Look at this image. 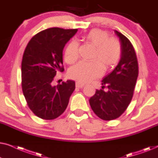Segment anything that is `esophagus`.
I'll list each match as a JSON object with an SVG mask.
<instances>
[{
	"label": "esophagus",
	"instance_id": "obj_1",
	"mask_svg": "<svg viewBox=\"0 0 158 158\" xmlns=\"http://www.w3.org/2000/svg\"><path fill=\"white\" fill-rule=\"evenodd\" d=\"M75 86H76L77 88H83V86H84V84L81 83H79V82H77L76 84H75Z\"/></svg>",
	"mask_w": 158,
	"mask_h": 158
}]
</instances>
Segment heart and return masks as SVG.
Wrapping results in <instances>:
<instances>
[{
  "instance_id": "heart-1",
  "label": "heart",
  "mask_w": 158,
  "mask_h": 158,
  "mask_svg": "<svg viewBox=\"0 0 158 158\" xmlns=\"http://www.w3.org/2000/svg\"><path fill=\"white\" fill-rule=\"evenodd\" d=\"M86 43L94 47L90 62H81L73 66L68 71L71 79L88 83L100 76L103 70L113 68L119 61L122 55V46L116 38L109 37L108 32L103 30L92 29L84 36ZM78 57V44L75 41L70 42L64 51V60L69 64L76 61Z\"/></svg>"
}]
</instances>
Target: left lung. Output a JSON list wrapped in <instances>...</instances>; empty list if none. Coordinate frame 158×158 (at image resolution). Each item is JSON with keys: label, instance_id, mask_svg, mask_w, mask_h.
Segmentation results:
<instances>
[{"label": "left lung", "instance_id": "obj_1", "mask_svg": "<svg viewBox=\"0 0 158 158\" xmlns=\"http://www.w3.org/2000/svg\"><path fill=\"white\" fill-rule=\"evenodd\" d=\"M122 46L120 60L114 70L103 77L102 89L96 90L89 99L91 109L101 119L119 117L130 103L138 77V63L135 49L124 35L114 31ZM106 87L105 92L103 88Z\"/></svg>", "mask_w": 158, "mask_h": 158}]
</instances>
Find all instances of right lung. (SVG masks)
Here are the masks:
<instances>
[{
  "label": "right lung",
  "mask_w": 158,
  "mask_h": 158,
  "mask_svg": "<svg viewBox=\"0 0 158 158\" xmlns=\"http://www.w3.org/2000/svg\"><path fill=\"white\" fill-rule=\"evenodd\" d=\"M77 31L49 28L33 36L25 49L21 62L23 94L30 109L43 119L61 115L75 88L72 80L57 85H53V80L57 71H64L62 52Z\"/></svg>",
  "instance_id": "obj_1"
}]
</instances>
